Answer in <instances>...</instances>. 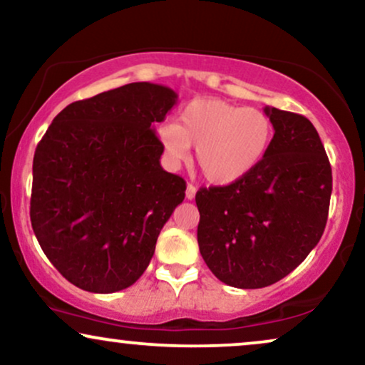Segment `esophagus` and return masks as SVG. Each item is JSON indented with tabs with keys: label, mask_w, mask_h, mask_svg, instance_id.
I'll return each instance as SVG.
<instances>
[{
	"label": "esophagus",
	"mask_w": 365,
	"mask_h": 365,
	"mask_svg": "<svg viewBox=\"0 0 365 365\" xmlns=\"http://www.w3.org/2000/svg\"><path fill=\"white\" fill-rule=\"evenodd\" d=\"M195 193H197V187L192 185V183H188L187 185V192H185V197L188 200H192V198H195Z\"/></svg>",
	"instance_id": "esophagus-1"
}]
</instances>
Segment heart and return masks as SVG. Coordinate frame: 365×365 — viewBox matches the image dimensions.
Instances as JSON below:
<instances>
[{"label":"heart","mask_w":365,"mask_h":365,"mask_svg":"<svg viewBox=\"0 0 365 365\" xmlns=\"http://www.w3.org/2000/svg\"><path fill=\"white\" fill-rule=\"evenodd\" d=\"M158 136L172 167L182 165L195 146V165L204 178L230 185L264 160L274 126L261 109L197 99L178 114L177 124L161 126Z\"/></svg>","instance_id":"heart-1"}]
</instances>
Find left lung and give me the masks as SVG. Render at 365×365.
Here are the masks:
<instances>
[{
    "mask_svg": "<svg viewBox=\"0 0 365 365\" xmlns=\"http://www.w3.org/2000/svg\"><path fill=\"white\" fill-rule=\"evenodd\" d=\"M274 126L251 173L200 188L197 241L209 269L234 288H264L310 255L325 230L331 168L317 129L302 114L264 108Z\"/></svg>",
    "mask_w": 365,
    "mask_h": 365,
    "instance_id": "obj_1",
    "label": "left lung"
}]
</instances>
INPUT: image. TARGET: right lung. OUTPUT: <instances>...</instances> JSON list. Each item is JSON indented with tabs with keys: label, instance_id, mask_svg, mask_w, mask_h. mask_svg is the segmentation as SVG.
Here are the masks:
<instances>
[{
	"label": "right lung",
	"instance_id": "add662e5",
	"mask_svg": "<svg viewBox=\"0 0 365 365\" xmlns=\"http://www.w3.org/2000/svg\"><path fill=\"white\" fill-rule=\"evenodd\" d=\"M177 98L170 87L133 82L76 101L36 146L31 227L77 288L114 293L136 283L185 198V180L161 168L155 133Z\"/></svg>",
	"mask_w": 365,
	"mask_h": 365
}]
</instances>
